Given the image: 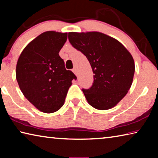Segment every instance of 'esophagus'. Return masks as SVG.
I'll use <instances>...</instances> for the list:
<instances>
[{"label": "esophagus", "instance_id": "esophagus-1", "mask_svg": "<svg viewBox=\"0 0 158 158\" xmlns=\"http://www.w3.org/2000/svg\"><path fill=\"white\" fill-rule=\"evenodd\" d=\"M73 72L74 73V74H76V75H77V69L75 68L73 69Z\"/></svg>", "mask_w": 158, "mask_h": 158}]
</instances>
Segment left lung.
Returning <instances> with one entry per match:
<instances>
[{"instance_id":"left-lung-1","label":"left lung","mask_w":158,"mask_h":158,"mask_svg":"<svg viewBox=\"0 0 158 158\" xmlns=\"http://www.w3.org/2000/svg\"><path fill=\"white\" fill-rule=\"evenodd\" d=\"M70 44L86 56L94 74L92 86L82 89L90 105L107 110L123 98L132 84L135 66L127 49L100 32L68 33Z\"/></svg>"}]
</instances>
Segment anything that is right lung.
Wrapping results in <instances>:
<instances>
[{"mask_svg": "<svg viewBox=\"0 0 158 158\" xmlns=\"http://www.w3.org/2000/svg\"><path fill=\"white\" fill-rule=\"evenodd\" d=\"M67 38V33L44 32L24 48L17 61L16 78L21 92L44 113L62 107L72 81L77 79L58 54Z\"/></svg>", "mask_w": 158, "mask_h": 158, "instance_id": "1", "label": "right lung"}]
</instances>
